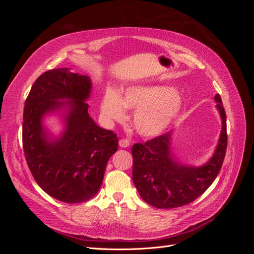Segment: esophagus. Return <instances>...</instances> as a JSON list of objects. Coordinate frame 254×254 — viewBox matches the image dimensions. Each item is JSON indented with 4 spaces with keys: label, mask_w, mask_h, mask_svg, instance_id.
Listing matches in <instances>:
<instances>
[{
    "label": "esophagus",
    "mask_w": 254,
    "mask_h": 254,
    "mask_svg": "<svg viewBox=\"0 0 254 254\" xmlns=\"http://www.w3.org/2000/svg\"><path fill=\"white\" fill-rule=\"evenodd\" d=\"M119 145L121 146V147H128V146L130 145V142L128 139H121L120 142H119Z\"/></svg>",
    "instance_id": "34e87169"
}]
</instances>
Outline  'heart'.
<instances>
[{"label":"heart","mask_w":254,"mask_h":254,"mask_svg":"<svg viewBox=\"0 0 254 254\" xmlns=\"http://www.w3.org/2000/svg\"><path fill=\"white\" fill-rule=\"evenodd\" d=\"M181 105L177 91L165 86H133L121 95L107 90L102 103V113L107 121L125 119V108L135 110L133 124L144 136L162 133L171 124Z\"/></svg>","instance_id":"1"}]
</instances>
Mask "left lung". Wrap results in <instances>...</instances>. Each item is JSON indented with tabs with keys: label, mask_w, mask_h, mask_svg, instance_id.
Returning a JSON list of instances; mask_svg holds the SVG:
<instances>
[{
	"label": "left lung",
	"mask_w": 254,
	"mask_h": 254,
	"mask_svg": "<svg viewBox=\"0 0 254 254\" xmlns=\"http://www.w3.org/2000/svg\"><path fill=\"white\" fill-rule=\"evenodd\" d=\"M215 101L222 129L217 148L205 165L191 167L177 162L170 149L171 132L132 146V180L145 202L158 209L186 205L202 195L216 179L226 156L228 134L226 111L218 93Z\"/></svg>",
	"instance_id": "8db88e82"
}]
</instances>
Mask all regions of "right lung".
<instances>
[{
    "instance_id": "obj_1",
    "label": "right lung",
    "mask_w": 254,
    "mask_h": 254,
    "mask_svg": "<svg viewBox=\"0 0 254 254\" xmlns=\"http://www.w3.org/2000/svg\"><path fill=\"white\" fill-rule=\"evenodd\" d=\"M90 92L88 76L53 68L36 79L23 112L22 142L29 171L45 193L66 203L84 202L97 194L107 162L118 150L117 134L90 118L84 102ZM60 99L70 107L66 130L49 142L42 118L62 105Z\"/></svg>"
}]
</instances>
